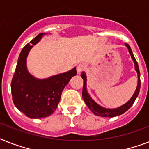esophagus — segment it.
Returning a JSON list of instances; mask_svg holds the SVG:
<instances>
[{
  "label": "esophagus",
  "mask_w": 149,
  "mask_h": 149,
  "mask_svg": "<svg viewBox=\"0 0 149 149\" xmlns=\"http://www.w3.org/2000/svg\"><path fill=\"white\" fill-rule=\"evenodd\" d=\"M84 65L83 63H79L78 65H77V71L78 73H80V72L84 70Z\"/></svg>",
  "instance_id": "34e87169"
}]
</instances>
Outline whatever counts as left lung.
Instances as JSON below:
<instances>
[{
  "instance_id": "left-lung-1",
  "label": "left lung",
  "mask_w": 149,
  "mask_h": 149,
  "mask_svg": "<svg viewBox=\"0 0 149 149\" xmlns=\"http://www.w3.org/2000/svg\"><path fill=\"white\" fill-rule=\"evenodd\" d=\"M125 45L127 46V49H128V51H129V53L131 54V56H132V59L134 61V67H135V70L137 71V73H138V86H137V89L135 92H134V95L132 96V97L130 99V100L128 102H127L126 104H124L123 106L118 107V108L116 109H106L102 107L99 106L97 103L93 101V100L91 99L90 95L87 93V91H86V75L84 72H83L81 74V77L84 79V86H83V92H82V95H83V99L84 100V101L86 103V104L87 105V107H89V109L91 110L92 112H93L95 115L100 116V117H109V118H113V117H115V116H118L122 114L128 110V109L132 106V104H134V100H136L137 97L139 95V91H140V87H141V80H140V71H139V65H138V63H137L136 59L134 58V55L132 53V51L131 49V48L127 43H125Z\"/></svg>"
}]
</instances>
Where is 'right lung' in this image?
Segmentation results:
<instances>
[{
  "label": "right lung",
  "mask_w": 149,
  "mask_h": 149,
  "mask_svg": "<svg viewBox=\"0 0 149 149\" xmlns=\"http://www.w3.org/2000/svg\"><path fill=\"white\" fill-rule=\"evenodd\" d=\"M41 33L30 42L35 45L40 40ZM32 45L27 44L20 53L10 89L15 107L30 118H42L53 113L60 100L63 89L77 74L76 68L46 79H37L28 72L26 58Z\"/></svg>",
  "instance_id": "1"
}]
</instances>
